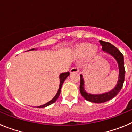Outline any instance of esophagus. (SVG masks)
Instances as JSON below:
<instances>
[{"label":"esophagus","mask_w":132,"mask_h":132,"mask_svg":"<svg viewBox=\"0 0 132 132\" xmlns=\"http://www.w3.org/2000/svg\"><path fill=\"white\" fill-rule=\"evenodd\" d=\"M79 71V69L78 67H73L70 70V73H78Z\"/></svg>","instance_id":"34e87169"}]
</instances>
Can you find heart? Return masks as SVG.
<instances>
[{
    "label": "heart",
    "instance_id": "1",
    "mask_svg": "<svg viewBox=\"0 0 132 132\" xmlns=\"http://www.w3.org/2000/svg\"><path fill=\"white\" fill-rule=\"evenodd\" d=\"M79 50H80V53H82V54H86V53H88L90 57L94 56L96 52V47H91L90 44H87V43L80 44L79 46Z\"/></svg>",
    "mask_w": 132,
    "mask_h": 132
}]
</instances>
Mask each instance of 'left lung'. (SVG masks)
I'll list each match as a JSON object with an SVG mask.
<instances>
[{
    "label": "left lung",
    "mask_w": 132,
    "mask_h": 132,
    "mask_svg": "<svg viewBox=\"0 0 132 132\" xmlns=\"http://www.w3.org/2000/svg\"><path fill=\"white\" fill-rule=\"evenodd\" d=\"M100 44L102 45V50L105 51L107 53H110L118 61L119 66V77L118 81L116 85V87L111 91H109L106 93H104L101 94H91L85 92L84 89V80L82 79V75H80V93L84 98L89 102H94V103H103L110 99L113 98L116 96L118 93L122 89L123 86L124 79H125V68H124V62H123V56L122 53L120 52L118 49L116 48L115 46L110 43L104 41H99Z\"/></svg>",
    "instance_id": "1"
}]
</instances>
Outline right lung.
Here are the masks:
<instances>
[{"mask_svg":"<svg viewBox=\"0 0 132 132\" xmlns=\"http://www.w3.org/2000/svg\"><path fill=\"white\" fill-rule=\"evenodd\" d=\"M34 50V49H31V50ZM70 73L69 72H67V73H61L60 75V76H59V78H60V85H59V90H58L57 93L56 94L55 96H54L53 99H52V101H50V102H48L47 103L45 104L44 105H42V106H38L37 108H44L45 106H47L50 105V104H52L54 103L56 101H57V99L58 98L59 96L60 95V93H61V87H62V85L63 83V82L65 81V80L66 79V78L69 75Z\"/></svg>","mask_w":132,"mask_h":132,"instance_id":"1","label":"right lung"}]
</instances>
